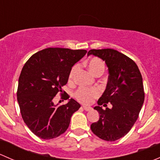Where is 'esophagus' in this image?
I'll return each mask as SVG.
<instances>
[{
  "label": "esophagus",
  "mask_w": 160,
  "mask_h": 160,
  "mask_svg": "<svg viewBox=\"0 0 160 160\" xmlns=\"http://www.w3.org/2000/svg\"><path fill=\"white\" fill-rule=\"evenodd\" d=\"M83 108L84 109L85 111H90V110H91L92 108H91V107H88V106H85V105H83Z\"/></svg>",
  "instance_id": "obj_1"
}]
</instances>
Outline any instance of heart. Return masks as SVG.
<instances>
[{"instance_id": "heart-1", "label": "heart", "mask_w": 160, "mask_h": 160, "mask_svg": "<svg viewBox=\"0 0 160 160\" xmlns=\"http://www.w3.org/2000/svg\"><path fill=\"white\" fill-rule=\"evenodd\" d=\"M79 66L75 65L71 69L69 78L70 80H72L74 78L76 72L78 70ZM88 68L90 72L94 76L98 75L99 72H103L104 71V64L102 61L98 58H93L90 59L88 62ZM100 92L97 89H88V88H81L77 90L75 93V98H77V101L80 102L84 103V104H89L92 102L94 98L99 96Z\"/></svg>"}]
</instances>
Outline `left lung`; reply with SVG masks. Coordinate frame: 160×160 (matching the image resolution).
Segmentation results:
<instances>
[{
  "label": "left lung",
  "instance_id": "1",
  "mask_svg": "<svg viewBox=\"0 0 160 160\" xmlns=\"http://www.w3.org/2000/svg\"><path fill=\"white\" fill-rule=\"evenodd\" d=\"M93 55L105 62L109 76L107 87L94 107L100 114L98 122L91 124L93 133L105 141L113 142L125 136L136 122L144 103L142 77L135 62L112 49H90ZM111 109H103L101 105Z\"/></svg>",
  "mask_w": 160,
  "mask_h": 160
}]
</instances>
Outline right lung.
I'll return each instance as SVG.
<instances>
[{"label":"right lung","mask_w":160,"mask_h":160,"mask_svg":"<svg viewBox=\"0 0 160 160\" xmlns=\"http://www.w3.org/2000/svg\"><path fill=\"white\" fill-rule=\"evenodd\" d=\"M86 53L84 49L48 48L32 55L24 65L18 79V102L25 123L39 138L51 139L64 133L71 116L80 108L72 98L60 106L54 104L53 99L62 92L72 66Z\"/></svg>","instance_id":"1"}]
</instances>
